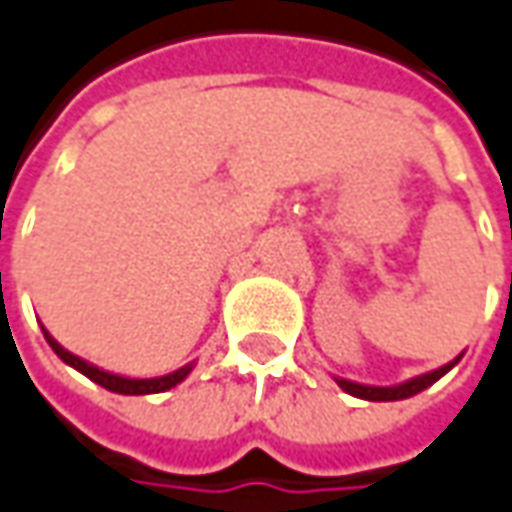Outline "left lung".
Segmentation results:
<instances>
[{"instance_id":"8db88e82","label":"left lung","mask_w":512,"mask_h":512,"mask_svg":"<svg viewBox=\"0 0 512 512\" xmlns=\"http://www.w3.org/2000/svg\"><path fill=\"white\" fill-rule=\"evenodd\" d=\"M459 359H462V356H456L453 362L442 364V367H436V370H430V373L413 376V379H407V382L390 384V387L350 382V379H342V376H333V379H336V384L342 387L344 393H350V396H356V399H364V402H399V399H410V396H416V393L427 390L433 382H439L447 370H453V367L459 364Z\"/></svg>"}]
</instances>
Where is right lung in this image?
I'll list each match as a JSON object with an SVG mask.
<instances>
[{"instance_id": "add662e5", "label": "right lung", "mask_w": 512, "mask_h": 512, "mask_svg": "<svg viewBox=\"0 0 512 512\" xmlns=\"http://www.w3.org/2000/svg\"><path fill=\"white\" fill-rule=\"evenodd\" d=\"M45 330V339L53 347V353L62 359L65 364H70L73 370H79L82 376H88L90 382L102 384L105 390L110 393H122V396H150V393H165L170 387H176V384H182L190 376V370L196 367V362L182 364L179 370H173V373H165V376H153V379H130V376H122V373H110V370H102V367H96V364L85 362L82 356H76V353H70L65 350L62 344L56 342L53 336L48 333V327H42Z\"/></svg>"}]
</instances>
